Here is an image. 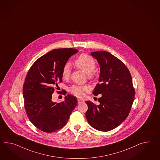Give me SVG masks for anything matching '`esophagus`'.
<instances>
[{"label":"esophagus","instance_id":"esophagus-1","mask_svg":"<svg viewBox=\"0 0 160 160\" xmlns=\"http://www.w3.org/2000/svg\"><path fill=\"white\" fill-rule=\"evenodd\" d=\"M78 104H80V103H82V102H84V101L80 99H78Z\"/></svg>","mask_w":160,"mask_h":160}]
</instances>
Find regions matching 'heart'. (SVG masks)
<instances>
[{
    "label": "heart",
    "instance_id": "obj_1",
    "mask_svg": "<svg viewBox=\"0 0 160 160\" xmlns=\"http://www.w3.org/2000/svg\"><path fill=\"white\" fill-rule=\"evenodd\" d=\"M75 65L84 71L88 75L90 78H92L94 76V73L91 72L94 70L95 67V61L92 57L86 54H82L78 56V58L74 61ZM70 74V68L69 64H66L63 68L62 72V77L63 79L69 78ZM89 87L88 86H81L73 85L70 87L69 91L77 97H83L86 92H88Z\"/></svg>",
    "mask_w": 160,
    "mask_h": 160
}]
</instances>
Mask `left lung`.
<instances>
[{
    "label": "left lung",
    "mask_w": 160,
    "mask_h": 160,
    "mask_svg": "<svg viewBox=\"0 0 160 160\" xmlns=\"http://www.w3.org/2000/svg\"><path fill=\"white\" fill-rule=\"evenodd\" d=\"M91 55L100 66L99 83L93 94L99 105L86 101V118L89 124L101 131H109L117 127L128 117L135 99V91L132 77L127 66L109 52L95 51Z\"/></svg>",
    "instance_id": "8db88e82"
}]
</instances>
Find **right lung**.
<instances>
[{
    "instance_id": "right-lung-1",
    "label": "right lung",
    "mask_w": 160,
    "mask_h": 160,
    "mask_svg": "<svg viewBox=\"0 0 160 160\" xmlns=\"http://www.w3.org/2000/svg\"><path fill=\"white\" fill-rule=\"evenodd\" d=\"M78 52L74 48L52 50L38 59L27 73L23 86L25 109L32 123L43 132L63 128L78 105L76 98L70 95L61 103L51 99L55 86L62 82L63 67Z\"/></svg>"
}]
</instances>
